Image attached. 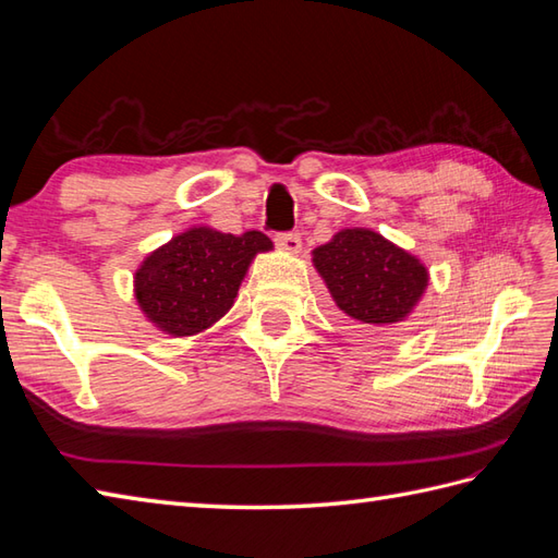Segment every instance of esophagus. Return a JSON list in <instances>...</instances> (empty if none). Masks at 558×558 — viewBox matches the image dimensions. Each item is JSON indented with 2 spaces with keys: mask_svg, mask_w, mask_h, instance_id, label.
Wrapping results in <instances>:
<instances>
[{
  "mask_svg": "<svg viewBox=\"0 0 558 558\" xmlns=\"http://www.w3.org/2000/svg\"><path fill=\"white\" fill-rule=\"evenodd\" d=\"M276 244L280 248H286L288 254H300V248H302V240H300L298 232H278Z\"/></svg>",
  "mask_w": 558,
  "mask_h": 558,
  "instance_id": "34e87169",
  "label": "esophagus"
}]
</instances>
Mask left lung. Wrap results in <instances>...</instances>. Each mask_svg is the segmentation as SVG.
Masks as SVG:
<instances>
[{
  "label": "left lung",
  "instance_id": "1",
  "mask_svg": "<svg viewBox=\"0 0 558 558\" xmlns=\"http://www.w3.org/2000/svg\"><path fill=\"white\" fill-rule=\"evenodd\" d=\"M314 266L338 310L357 326L384 328L420 302L429 272L420 258L372 230H342L314 248Z\"/></svg>",
  "mask_w": 558,
  "mask_h": 558
}]
</instances>
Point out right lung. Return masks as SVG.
<instances>
[{"instance_id":"1","label":"right lung","mask_w":558,"mask_h":558,"mask_svg":"<svg viewBox=\"0 0 558 558\" xmlns=\"http://www.w3.org/2000/svg\"><path fill=\"white\" fill-rule=\"evenodd\" d=\"M272 242L252 230L240 236L194 228L156 248L136 270V300L170 336H194L228 314L246 268Z\"/></svg>"}]
</instances>
